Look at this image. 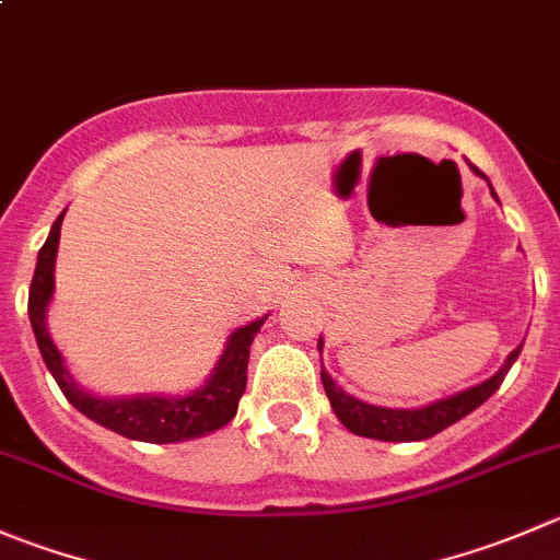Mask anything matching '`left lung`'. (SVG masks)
Here are the masks:
<instances>
[{
  "instance_id": "obj_1",
  "label": "left lung",
  "mask_w": 560,
  "mask_h": 560,
  "mask_svg": "<svg viewBox=\"0 0 560 560\" xmlns=\"http://www.w3.org/2000/svg\"><path fill=\"white\" fill-rule=\"evenodd\" d=\"M490 191H492V186H490ZM492 197H495V191H492ZM317 347H319V352H323V339H319ZM520 350H523V345L514 347V350L509 352L506 363H503V366L498 369L490 380H485V383L474 385V388H468V390H459V394H454V396H446V399L432 401V405L410 407V410H405V407L366 405V401L355 399V396H350L347 390H341L339 385L334 383V377L325 372V369L319 372V377H323L325 394H328L336 418H339L341 424H345L352 435L374 438V441H390V443L427 441V438L438 435V432H443L446 427L457 424L459 418H465L468 412H474L479 405H485V401L490 399L498 388H501L503 377H506V372L512 369V363L517 361Z\"/></svg>"
}]
</instances>
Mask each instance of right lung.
<instances>
[{"mask_svg":"<svg viewBox=\"0 0 560 560\" xmlns=\"http://www.w3.org/2000/svg\"><path fill=\"white\" fill-rule=\"evenodd\" d=\"M65 210L54 221L46 243L37 252L35 276L30 287V323L35 330L37 347L46 361L48 372L54 374L57 385L62 388L65 399L92 418L95 424L117 432V435L130 438V441L144 443H180L191 438H202L208 432L221 430L230 424L237 412L243 390H246V369H248V350H252L254 336L259 334L262 323L268 317H259L254 323L243 325L226 341L224 355L215 363L213 374L208 383L199 385L197 390L186 396H119V399H103V396L86 394L84 388L75 385L59 355L57 345L51 341L46 328V308L54 295V262H57L59 230H62Z\"/></svg>","mask_w":560,"mask_h":560,"instance_id":"obj_1","label":"right lung"}]
</instances>
